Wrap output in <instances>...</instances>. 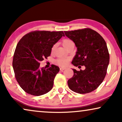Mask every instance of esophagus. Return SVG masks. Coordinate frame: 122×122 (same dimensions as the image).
<instances>
[{
    "mask_svg": "<svg viewBox=\"0 0 122 122\" xmlns=\"http://www.w3.org/2000/svg\"><path fill=\"white\" fill-rule=\"evenodd\" d=\"M65 69H66V68H64V67H61V68H60V70H61V71H64V70H65Z\"/></svg>",
    "mask_w": 122,
    "mask_h": 122,
    "instance_id": "esophagus-1",
    "label": "esophagus"
}]
</instances>
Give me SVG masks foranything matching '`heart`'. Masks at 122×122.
<instances>
[{
  "mask_svg": "<svg viewBox=\"0 0 122 122\" xmlns=\"http://www.w3.org/2000/svg\"><path fill=\"white\" fill-rule=\"evenodd\" d=\"M72 42H73L72 41H71V39H63L62 41V44L65 48H67V46ZM54 46H53L52 48H51V51H53V50H54ZM69 58H58V59H56V61H55L54 62L56 64L58 65V66H67V65L68 64V63H69Z\"/></svg>",
  "mask_w": 122,
  "mask_h": 122,
  "instance_id": "b5f03b06",
  "label": "heart"
}]
</instances>
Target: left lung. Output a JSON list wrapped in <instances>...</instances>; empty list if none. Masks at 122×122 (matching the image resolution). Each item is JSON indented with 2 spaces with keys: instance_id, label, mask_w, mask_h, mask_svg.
Segmentation results:
<instances>
[{
  "instance_id": "obj_1",
  "label": "left lung",
  "mask_w": 122,
  "mask_h": 122,
  "mask_svg": "<svg viewBox=\"0 0 122 122\" xmlns=\"http://www.w3.org/2000/svg\"><path fill=\"white\" fill-rule=\"evenodd\" d=\"M64 33L77 47L71 63L76 66H86L84 71L73 69L74 74L68 81V86L79 94L91 92L102 83L107 71L109 54L106 41L90 28L65 31Z\"/></svg>"
}]
</instances>
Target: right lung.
I'll return each instance as SVG.
<instances>
[{"mask_svg":"<svg viewBox=\"0 0 122 122\" xmlns=\"http://www.w3.org/2000/svg\"><path fill=\"white\" fill-rule=\"evenodd\" d=\"M64 34L63 31L35 30L19 41L15 50L13 67L20 87L28 94L39 96L52 89L59 68L51 65L41 68L40 62L51 56V48Z\"/></svg>","mask_w":122,"mask_h":122,"instance_id":"obj_1","label":"right lung"}]
</instances>
